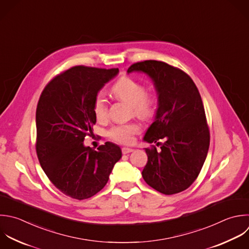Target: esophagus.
<instances>
[{"instance_id": "obj_1", "label": "esophagus", "mask_w": 249, "mask_h": 249, "mask_svg": "<svg viewBox=\"0 0 249 249\" xmlns=\"http://www.w3.org/2000/svg\"><path fill=\"white\" fill-rule=\"evenodd\" d=\"M133 150L131 149V148H126V147H124V148H122V153L124 154V155H125V154H128V153H130V152H132Z\"/></svg>"}]
</instances>
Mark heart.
Masks as SVG:
<instances>
[{
	"instance_id": "obj_1",
	"label": "heart",
	"mask_w": 249,
	"mask_h": 249,
	"mask_svg": "<svg viewBox=\"0 0 249 249\" xmlns=\"http://www.w3.org/2000/svg\"><path fill=\"white\" fill-rule=\"evenodd\" d=\"M112 93L119 100L129 104L131 114L141 120H151L157 112L156 94L146 92L145 86L133 78L124 76L119 79L112 87ZM93 114L98 121L105 120L107 117L108 104L102 94H98L93 101ZM139 131L140 126L136 123L120 124L108 130V136L118 143L128 144Z\"/></svg>"
}]
</instances>
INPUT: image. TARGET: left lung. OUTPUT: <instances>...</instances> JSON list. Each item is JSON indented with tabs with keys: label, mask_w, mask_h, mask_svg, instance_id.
<instances>
[{
	"label": "left lung",
	"mask_w": 249,
	"mask_h": 249,
	"mask_svg": "<svg viewBox=\"0 0 249 249\" xmlns=\"http://www.w3.org/2000/svg\"><path fill=\"white\" fill-rule=\"evenodd\" d=\"M134 71L147 74L159 95L156 119L144 140H165L159 152L154 145L145 148L148 161L143 179L161 194L180 193L197 178L209 148L210 134L200 94L188 74L165 62H137L127 69V73Z\"/></svg>",
	"instance_id": "obj_1"
}]
</instances>
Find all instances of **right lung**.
Here are the masks:
<instances>
[{"instance_id":"right-lung-1","label":"right lung","mask_w":249,"mask_h":249,"mask_svg":"<svg viewBox=\"0 0 249 249\" xmlns=\"http://www.w3.org/2000/svg\"><path fill=\"white\" fill-rule=\"evenodd\" d=\"M119 73L118 68L74 66L55 76L41 93L36 110V152L51 182L64 195L87 199L107 184L121 148L106 142L98 151L86 147L94 137L93 101Z\"/></svg>"}]
</instances>
